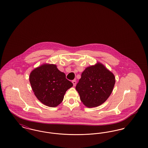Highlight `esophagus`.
I'll return each instance as SVG.
<instances>
[{
  "label": "esophagus",
  "mask_w": 148,
  "mask_h": 148,
  "mask_svg": "<svg viewBox=\"0 0 148 148\" xmlns=\"http://www.w3.org/2000/svg\"><path fill=\"white\" fill-rule=\"evenodd\" d=\"M72 83H73L74 86H75V85L77 84V81H76L75 80H73L72 81Z\"/></svg>",
  "instance_id": "esophagus-1"
}]
</instances>
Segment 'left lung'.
<instances>
[{"instance_id":"1","label":"left lung","mask_w":148,"mask_h":148,"mask_svg":"<svg viewBox=\"0 0 148 148\" xmlns=\"http://www.w3.org/2000/svg\"><path fill=\"white\" fill-rule=\"evenodd\" d=\"M115 83L113 73L101 64L86 68L76 85L80 100L93 108L104 103L112 92Z\"/></svg>"}]
</instances>
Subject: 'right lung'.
I'll return each mask as SVG.
<instances>
[{"mask_svg":"<svg viewBox=\"0 0 148 148\" xmlns=\"http://www.w3.org/2000/svg\"><path fill=\"white\" fill-rule=\"evenodd\" d=\"M29 81L36 97L50 107L60 104L66 90L73 85L54 64H45L35 68L30 74Z\"/></svg>","mask_w":148,"mask_h":148,"instance_id":"right-lung-1","label":"right lung"}]
</instances>
